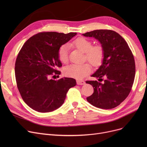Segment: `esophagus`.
Returning <instances> with one entry per match:
<instances>
[{
	"label": "esophagus",
	"mask_w": 147,
	"mask_h": 147,
	"mask_svg": "<svg viewBox=\"0 0 147 147\" xmlns=\"http://www.w3.org/2000/svg\"><path fill=\"white\" fill-rule=\"evenodd\" d=\"M77 84H78V85H83V84H85V82L82 80H77Z\"/></svg>",
	"instance_id": "34e87169"
}]
</instances>
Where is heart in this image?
<instances>
[{
  "label": "heart",
  "instance_id": "obj_1",
  "mask_svg": "<svg viewBox=\"0 0 147 147\" xmlns=\"http://www.w3.org/2000/svg\"><path fill=\"white\" fill-rule=\"evenodd\" d=\"M73 45L79 50L85 53L86 59L94 66L101 64L104 58V51L101 45L92 46V42L84 37H79L73 42ZM69 45L65 43L62 45L58 51L59 60L64 63L68 61V50ZM91 67L88 63L83 64H70L64 68L65 76L78 79H81L90 73Z\"/></svg>",
  "mask_w": 147,
  "mask_h": 147
}]
</instances>
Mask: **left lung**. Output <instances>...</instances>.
Instances as JSON below:
<instances>
[{
  "mask_svg": "<svg viewBox=\"0 0 147 147\" xmlns=\"http://www.w3.org/2000/svg\"><path fill=\"white\" fill-rule=\"evenodd\" d=\"M98 40L104 49L102 64L92 77L102 80L86 81L94 87L87 101L102 109H111L120 105L129 95L135 76V64L132 51L119 34L110 30H96L82 34Z\"/></svg>",
  "mask_w": 147,
  "mask_h": 147,
  "instance_id": "left-lung-1",
  "label": "left lung"
}]
</instances>
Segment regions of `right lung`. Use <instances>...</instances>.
Listing matches in <instances>:
<instances>
[{
	"label": "right lung",
	"instance_id": "right-lung-1",
	"mask_svg": "<svg viewBox=\"0 0 147 147\" xmlns=\"http://www.w3.org/2000/svg\"><path fill=\"white\" fill-rule=\"evenodd\" d=\"M76 34L39 33L22 46L15 62V78L22 99L33 110L48 113L58 109L64 102L69 89L76 85L73 78H50L61 73L55 69L62 66L59 49Z\"/></svg>",
	"mask_w": 147,
	"mask_h": 147
}]
</instances>
